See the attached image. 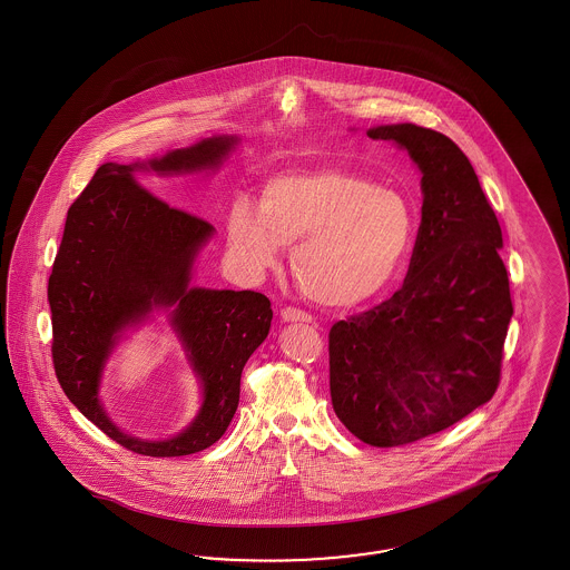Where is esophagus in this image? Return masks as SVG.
<instances>
[{"label":"esophagus","mask_w":570,"mask_h":570,"mask_svg":"<svg viewBox=\"0 0 570 570\" xmlns=\"http://www.w3.org/2000/svg\"><path fill=\"white\" fill-rule=\"evenodd\" d=\"M279 315H282L284 322H303V324H311V322H313V317H311L309 313L294 309V307H284V309L279 311Z\"/></svg>","instance_id":"34e87169"}]
</instances>
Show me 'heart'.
<instances>
[{"instance_id":"1","label":"heart","mask_w":570,"mask_h":570,"mask_svg":"<svg viewBox=\"0 0 570 570\" xmlns=\"http://www.w3.org/2000/svg\"><path fill=\"white\" fill-rule=\"evenodd\" d=\"M232 257L250 274L293 246L298 291L326 307H357L399 274L414 242V213L395 190L341 169L276 175L257 207L238 198L225 219Z\"/></svg>"}]
</instances>
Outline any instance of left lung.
<instances>
[{
	"instance_id": "obj_1",
	"label": "left lung",
	"mask_w": 570,
	"mask_h": 570,
	"mask_svg": "<svg viewBox=\"0 0 570 570\" xmlns=\"http://www.w3.org/2000/svg\"><path fill=\"white\" fill-rule=\"evenodd\" d=\"M367 136L414 158L422 222L397 293L330 328V395L360 441L403 448L495 395L514 309L500 222L458 144L412 122Z\"/></svg>"
}]
</instances>
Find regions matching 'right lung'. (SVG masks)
<instances>
[{
  "label": "right lung",
  "instance_id": "obj_1",
  "mask_svg": "<svg viewBox=\"0 0 570 570\" xmlns=\"http://www.w3.org/2000/svg\"><path fill=\"white\" fill-rule=\"evenodd\" d=\"M234 144L236 138L219 136L148 165L106 163L67 215L48 282L56 379L87 420L139 455H190L219 441L238 410L244 363L269 334L274 311L265 294L191 288V265L213 225L171 207L136 177L146 167L156 173L213 169ZM169 306L206 401L181 435L141 442L109 422L97 389L121 330Z\"/></svg>",
  "mask_w": 570,
  "mask_h": 570
}]
</instances>
